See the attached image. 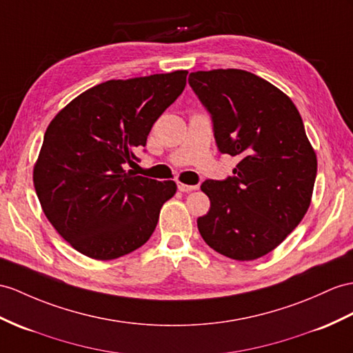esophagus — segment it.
I'll use <instances>...</instances> for the list:
<instances>
[{
	"label": "esophagus",
	"instance_id": "esophagus-1",
	"mask_svg": "<svg viewBox=\"0 0 353 353\" xmlns=\"http://www.w3.org/2000/svg\"><path fill=\"white\" fill-rule=\"evenodd\" d=\"M178 190L183 192V193H188V192H192V190H196V185H188V184L178 183Z\"/></svg>",
	"mask_w": 353,
	"mask_h": 353
}]
</instances>
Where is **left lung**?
<instances>
[{"label":"left lung","instance_id":"8db88e82","mask_svg":"<svg viewBox=\"0 0 353 353\" xmlns=\"http://www.w3.org/2000/svg\"><path fill=\"white\" fill-rule=\"evenodd\" d=\"M188 83L208 112L221 154L238 156L234 175L206 179L211 206L197 219L203 241L235 261L272 252L310 206L317 160L292 100L250 72H194Z\"/></svg>","mask_w":353,"mask_h":353}]
</instances>
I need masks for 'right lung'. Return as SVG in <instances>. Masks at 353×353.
<instances>
[{
	"instance_id": "add662e5",
	"label": "right lung",
	"mask_w": 353,
	"mask_h": 353,
	"mask_svg": "<svg viewBox=\"0 0 353 353\" xmlns=\"http://www.w3.org/2000/svg\"><path fill=\"white\" fill-rule=\"evenodd\" d=\"M187 70L108 81L50 121L34 166L43 212L77 252L117 259L148 241L174 181L125 170L152 124L184 91Z\"/></svg>"
}]
</instances>
